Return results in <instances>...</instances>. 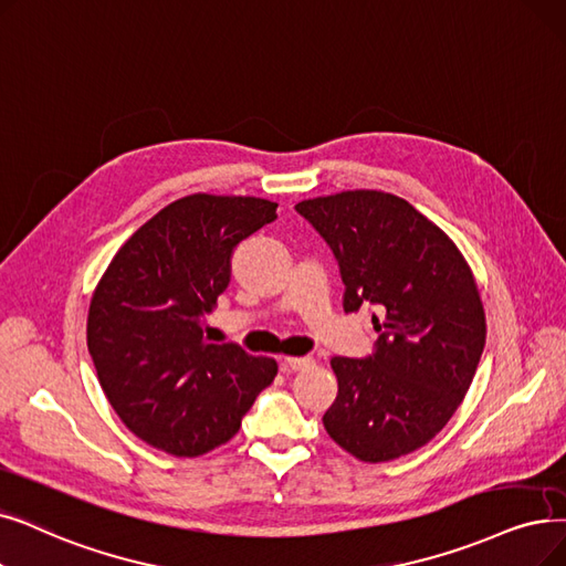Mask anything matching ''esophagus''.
<instances>
[{"label": "esophagus", "instance_id": "obj_1", "mask_svg": "<svg viewBox=\"0 0 566 566\" xmlns=\"http://www.w3.org/2000/svg\"><path fill=\"white\" fill-rule=\"evenodd\" d=\"M310 365H314V360L310 356H291V358L282 360V370L298 373V370H305V367H310Z\"/></svg>", "mask_w": 566, "mask_h": 566}]
</instances>
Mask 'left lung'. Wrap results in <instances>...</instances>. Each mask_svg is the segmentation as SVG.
<instances>
[{"mask_svg":"<svg viewBox=\"0 0 566 566\" xmlns=\"http://www.w3.org/2000/svg\"><path fill=\"white\" fill-rule=\"evenodd\" d=\"M296 210L333 250L344 312L377 305L367 358H331L337 398L324 413L335 444L363 462L426 447L470 388L485 312L455 242L400 196L375 189L301 201Z\"/></svg>","mask_w":566,"mask_h":566,"instance_id":"1","label":"left lung"}]
</instances>
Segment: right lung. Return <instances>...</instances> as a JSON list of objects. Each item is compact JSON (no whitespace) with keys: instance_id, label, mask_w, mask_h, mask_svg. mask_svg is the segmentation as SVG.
Masks as SVG:
<instances>
[{"instance_id":"right-lung-1","label":"right lung","mask_w":566,"mask_h":566,"mask_svg":"<svg viewBox=\"0 0 566 566\" xmlns=\"http://www.w3.org/2000/svg\"><path fill=\"white\" fill-rule=\"evenodd\" d=\"M275 210L254 196H185L122 244L96 284L87 349L111 407L145 444L203 455L273 384V358L208 342L203 318L229 286L238 242Z\"/></svg>"}]
</instances>
